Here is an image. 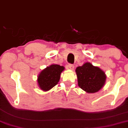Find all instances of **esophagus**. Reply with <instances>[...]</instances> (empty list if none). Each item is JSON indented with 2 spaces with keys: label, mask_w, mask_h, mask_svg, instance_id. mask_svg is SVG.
Returning a JSON list of instances; mask_svg holds the SVG:
<instances>
[{
  "label": "esophagus",
  "mask_w": 128,
  "mask_h": 128,
  "mask_svg": "<svg viewBox=\"0 0 128 128\" xmlns=\"http://www.w3.org/2000/svg\"><path fill=\"white\" fill-rule=\"evenodd\" d=\"M68 68L70 69V70H74V66L73 64H69L68 65Z\"/></svg>",
  "instance_id": "34e87169"
}]
</instances>
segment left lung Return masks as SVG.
Returning <instances> with one entry per match:
<instances>
[{
    "mask_svg": "<svg viewBox=\"0 0 128 128\" xmlns=\"http://www.w3.org/2000/svg\"><path fill=\"white\" fill-rule=\"evenodd\" d=\"M78 85L88 93H95L104 86L106 80L105 73L91 63L86 62L76 69Z\"/></svg>",
    "mask_w": 128,
    "mask_h": 128,
    "instance_id": "left-lung-1",
    "label": "left lung"
}]
</instances>
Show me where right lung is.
Wrapping results in <instances>:
<instances>
[{"label":"right lung","mask_w":128,"mask_h":128,"mask_svg":"<svg viewBox=\"0 0 128 128\" xmlns=\"http://www.w3.org/2000/svg\"><path fill=\"white\" fill-rule=\"evenodd\" d=\"M64 67L58 64H52L44 68L38 75V83L40 88L48 91L58 84Z\"/></svg>","instance_id":"1"}]
</instances>
